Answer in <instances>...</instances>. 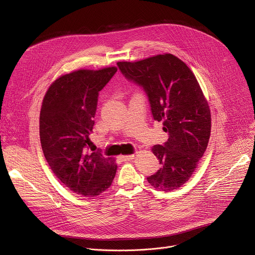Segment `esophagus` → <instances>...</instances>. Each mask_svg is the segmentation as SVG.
Segmentation results:
<instances>
[{"label":"esophagus","instance_id":"34e87169","mask_svg":"<svg viewBox=\"0 0 255 255\" xmlns=\"http://www.w3.org/2000/svg\"><path fill=\"white\" fill-rule=\"evenodd\" d=\"M133 158H134V155H129V156H121L120 158H119V160H120L121 162H128V161H131Z\"/></svg>","mask_w":255,"mask_h":255}]
</instances>
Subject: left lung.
<instances>
[{"mask_svg":"<svg viewBox=\"0 0 255 255\" xmlns=\"http://www.w3.org/2000/svg\"><path fill=\"white\" fill-rule=\"evenodd\" d=\"M117 65L127 80L143 88L152 118L163 121L169 134L163 145L151 147L161 168L147 181L160 191L176 190L191 178L207 148L211 130L207 100L189 66L172 54Z\"/></svg>","mask_w":255,"mask_h":255,"instance_id":"1","label":"left lung"}]
</instances>
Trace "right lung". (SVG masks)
I'll return each instance as SVG.
<instances>
[{"instance_id": "add662e5", "label": "right lung", "mask_w": 255, "mask_h": 255, "mask_svg": "<svg viewBox=\"0 0 255 255\" xmlns=\"http://www.w3.org/2000/svg\"><path fill=\"white\" fill-rule=\"evenodd\" d=\"M116 72L117 67L112 66L63 75L43 99L40 138L44 156L55 176L78 195H100L116 175L115 161L94 151L89 138L99 91Z\"/></svg>"}]
</instances>
